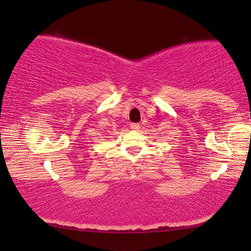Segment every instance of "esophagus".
<instances>
[{"label":"esophagus","instance_id":"1","mask_svg":"<svg viewBox=\"0 0 251 251\" xmlns=\"http://www.w3.org/2000/svg\"><path fill=\"white\" fill-rule=\"evenodd\" d=\"M139 128H140L139 123H131V125H130V129L132 130H138Z\"/></svg>","mask_w":251,"mask_h":251}]
</instances>
